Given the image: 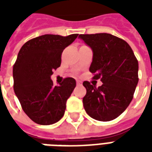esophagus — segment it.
<instances>
[{
  "label": "esophagus",
  "mask_w": 152,
  "mask_h": 152,
  "mask_svg": "<svg viewBox=\"0 0 152 152\" xmlns=\"http://www.w3.org/2000/svg\"><path fill=\"white\" fill-rule=\"evenodd\" d=\"M76 84H77V86H80V85H81V82L79 81V80H77V81H76Z\"/></svg>",
  "instance_id": "1"
}]
</instances>
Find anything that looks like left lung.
Returning <instances> with one entry per match:
<instances>
[{"label": "left lung", "mask_w": 152, "mask_h": 152, "mask_svg": "<svg viewBox=\"0 0 152 152\" xmlns=\"http://www.w3.org/2000/svg\"><path fill=\"white\" fill-rule=\"evenodd\" d=\"M80 40L91 48L89 72L102 85L84 81L83 104L87 114L99 121H110L124 112L133 99L138 82V63L129 45L108 33L81 34Z\"/></svg>", "instance_id": "1"}]
</instances>
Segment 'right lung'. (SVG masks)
<instances>
[{
  "label": "right lung",
  "instance_id": "obj_1",
  "mask_svg": "<svg viewBox=\"0 0 152 152\" xmlns=\"http://www.w3.org/2000/svg\"><path fill=\"white\" fill-rule=\"evenodd\" d=\"M77 37L43 35L28 40L18 52L13 67L14 90L23 112L37 124H54L64 115L76 80L67 77L53 86L50 76L61 65L63 50Z\"/></svg>",
  "mask_w": 152,
  "mask_h": 152
}]
</instances>
